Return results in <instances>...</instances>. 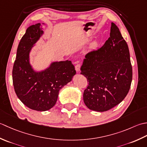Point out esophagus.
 Here are the masks:
<instances>
[{"instance_id":"1","label":"esophagus","mask_w":147,"mask_h":147,"mask_svg":"<svg viewBox=\"0 0 147 147\" xmlns=\"http://www.w3.org/2000/svg\"><path fill=\"white\" fill-rule=\"evenodd\" d=\"M81 68V64L78 63L75 65V69L76 71H80Z\"/></svg>"}]
</instances>
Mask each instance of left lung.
<instances>
[{
	"mask_svg": "<svg viewBox=\"0 0 147 147\" xmlns=\"http://www.w3.org/2000/svg\"><path fill=\"white\" fill-rule=\"evenodd\" d=\"M81 71L88 82L83 100L90 110L109 111L126 97L131 84L132 65L128 46L114 23L110 37L100 48L87 53Z\"/></svg>",
	"mask_w": 147,
	"mask_h": 147,
	"instance_id": "1",
	"label": "left lung"
}]
</instances>
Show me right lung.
Here are the masks:
<instances>
[{
  "label": "right lung",
  "instance_id": "1",
  "mask_svg": "<svg viewBox=\"0 0 147 147\" xmlns=\"http://www.w3.org/2000/svg\"><path fill=\"white\" fill-rule=\"evenodd\" d=\"M40 23L30 26L20 40L12 69V82L19 99L26 107L37 111L54 106L59 92L76 74L71 61L57 62L41 73H35L29 64L31 48L43 33Z\"/></svg>",
  "mask_w": 147,
  "mask_h": 147
}]
</instances>
